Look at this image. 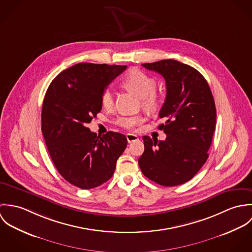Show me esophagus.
<instances>
[{"instance_id": "34e87169", "label": "esophagus", "mask_w": 252, "mask_h": 252, "mask_svg": "<svg viewBox=\"0 0 252 252\" xmlns=\"http://www.w3.org/2000/svg\"><path fill=\"white\" fill-rule=\"evenodd\" d=\"M126 138H127L128 143H133V142H136V141L139 140V137L135 134H127Z\"/></svg>"}]
</instances>
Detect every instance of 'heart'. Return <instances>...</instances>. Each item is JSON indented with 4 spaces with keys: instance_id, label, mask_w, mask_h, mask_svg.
Returning a JSON list of instances; mask_svg holds the SVG:
<instances>
[{
    "instance_id": "b5f03b06",
    "label": "heart",
    "mask_w": 252,
    "mask_h": 252,
    "mask_svg": "<svg viewBox=\"0 0 252 252\" xmlns=\"http://www.w3.org/2000/svg\"><path fill=\"white\" fill-rule=\"evenodd\" d=\"M122 85L141 98L142 107L144 109L154 111L159 107L161 100L159 93L155 90L156 80L147 73L139 70H132L122 79ZM101 102L102 106L107 109L113 108L114 97L110 89H107L103 92ZM144 121V118L142 115L121 116L117 118L116 123L125 129L132 130Z\"/></svg>"
}]
</instances>
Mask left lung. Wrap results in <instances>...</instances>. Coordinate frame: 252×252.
<instances>
[{"instance_id": "left-lung-1", "label": "left lung", "mask_w": 252, "mask_h": 252, "mask_svg": "<svg viewBox=\"0 0 252 252\" xmlns=\"http://www.w3.org/2000/svg\"><path fill=\"white\" fill-rule=\"evenodd\" d=\"M166 80L167 95L159 112L165 141L144 136L139 166L144 176L163 186L191 180L206 163L216 130V109L211 88L196 69L167 59L143 64Z\"/></svg>"}]
</instances>
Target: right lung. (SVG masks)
I'll return each mask as SVG.
<instances>
[{"label":"right lung","instance_id":"right-lung-1","mask_svg":"<svg viewBox=\"0 0 252 252\" xmlns=\"http://www.w3.org/2000/svg\"><path fill=\"white\" fill-rule=\"evenodd\" d=\"M127 66L79 63L50 83L41 109V132L59 174L91 189L108 181L127 146L123 134L97 136L86 127L102 109V94Z\"/></svg>","mask_w":252,"mask_h":252}]
</instances>
